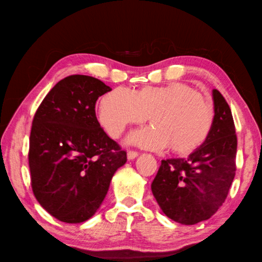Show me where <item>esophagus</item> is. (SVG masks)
<instances>
[{
  "instance_id": "esophagus-1",
  "label": "esophagus",
  "mask_w": 262,
  "mask_h": 262,
  "mask_svg": "<svg viewBox=\"0 0 262 262\" xmlns=\"http://www.w3.org/2000/svg\"><path fill=\"white\" fill-rule=\"evenodd\" d=\"M137 156H139V152H137V151H134V150H129V151L127 152V157H128V159H129V160L135 159Z\"/></svg>"
}]
</instances>
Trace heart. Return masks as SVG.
I'll return each instance as SVG.
<instances>
[{
	"mask_svg": "<svg viewBox=\"0 0 262 262\" xmlns=\"http://www.w3.org/2000/svg\"><path fill=\"white\" fill-rule=\"evenodd\" d=\"M98 115L112 137L121 136L128 126L141 125L149 116L152 126L132 134V143L152 150L169 146L182 157L205 143L215 121L213 103L183 82L143 85L134 92L116 88L101 99Z\"/></svg>",
	"mask_w": 262,
	"mask_h": 262,
	"instance_id": "obj_1",
	"label": "heart"
}]
</instances>
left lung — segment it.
Returning a JSON list of instances; mask_svg holds the SVG:
<instances>
[{
    "mask_svg": "<svg viewBox=\"0 0 262 262\" xmlns=\"http://www.w3.org/2000/svg\"><path fill=\"white\" fill-rule=\"evenodd\" d=\"M215 121L208 139L187 159L161 160L152 193L163 212L182 225L210 219L222 206L236 174L237 136L225 97L213 90Z\"/></svg>",
    "mask_w": 262,
    "mask_h": 262,
    "instance_id": "8db88e82",
    "label": "left lung"
}]
</instances>
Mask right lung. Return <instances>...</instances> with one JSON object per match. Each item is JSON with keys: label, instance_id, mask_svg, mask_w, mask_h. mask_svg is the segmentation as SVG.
<instances>
[{"label": "right lung", "instance_id": "right-lung-1", "mask_svg": "<svg viewBox=\"0 0 262 262\" xmlns=\"http://www.w3.org/2000/svg\"><path fill=\"white\" fill-rule=\"evenodd\" d=\"M112 90L88 75H70L47 94L33 118L28 150L36 201L59 221L92 217L127 152L99 125L95 104Z\"/></svg>", "mask_w": 262, "mask_h": 262}]
</instances>
